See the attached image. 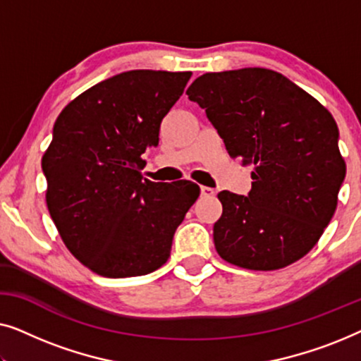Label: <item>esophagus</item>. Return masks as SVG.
<instances>
[{"mask_svg": "<svg viewBox=\"0 0 361 361\" xmlns=\"http://www.w3.org/2000/svg\"><path fill=\"white\" fill-rule=\"evenodd\" d=\"M200 195L202 197H212V195H215V190L212 189V187L200 185Z\"/></svg>", "mask_w": 361, "mask_h": 361, "instance_id": "esophagus-1", "label": "esophagus"}]
</instances>
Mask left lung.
I'll return each mask as SVG.
<instances>
[{
	"instance_id": "left-lung-1",
	"label": "left lung",
	"mask_w": 361,
	"mask_h": 361,
	"mask_svg": "<svg viewBox=\"0 0 361 361\" xmlns=\"http://www.w3.org/2000/svg\"><path fill=\"white\" fill-rule=\"evenodd\" d=\"M231 157L251 164L248 197L224 190L214 225L216 253L253 271H274L309 253L337 209L347 166L334 116L269 68L212 72L187 88Z\"/></svg>"
}]
</instances>
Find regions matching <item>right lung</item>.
I'll use <instances>...</instances> for the list:
<instances>
[{
	"label": "right lung",
	"instance_id": "obj_1",
	"mask_svg": "<svg viewBox=\"0 0 361 361\" xmlns=\"http://www.w3.org/2000/svg\"><path fill=\"white\" fill-rule=\"evenodd\" d=\"M190 72L130 71L106 78L57 116L42 156L49 214L68 251L105 278L142 276L171 256L172 238L200 194L185 180L142 179L141 154Z\"/></svg>",
	"mask_w": 361,
	"mask_h": 361
}]
</instances>
